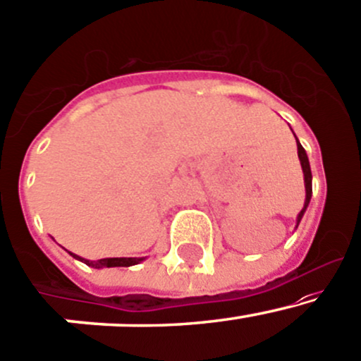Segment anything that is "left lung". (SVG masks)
Wrapping results in <instances>:
<instances>
[{
    "label": "left lung",
    "instance_id": "left-lung-1",
    "mask_svg": "<svg viewBox=\"0 0 361 361\" xmlns=\"http://www.w3.org/2000/svg\"><path fill=\"white\" fill-rule=\"evenodd\" d=\"M296 145H298V157H300V162H302V169H303V176H305V190H307V199H305V205H303L302 212L298 214V221H296V223H300V221H302L305 211H307L308 204H310V197H312V171H310V162H308L307 152H305V149L302 147V144H300V142H298V138H296Z\"/></svg>",
    "mask_w": 361,
    "mask_h": 361
}]
</instances>
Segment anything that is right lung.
<instances>
[{
  "instance_id": "add662e5",
  "label": "right lung",
  "mask_w": 361,
  "mask_h": 361,
  "mask_svg": "<svg viewBox=\"0 0 361 361\" xmlns=\"http://www.w3.org/2000/svg\"><path fill=\"white\" fill-rule=\"evenodd\" d=\"M75 259H78L80 262L89 265V267L94 269H102V267H130V265H135L144 259H126V257H114V259H99V260H87L82 259V257L75 255V253H70Z\"/></svg>"
}]
</instances>
